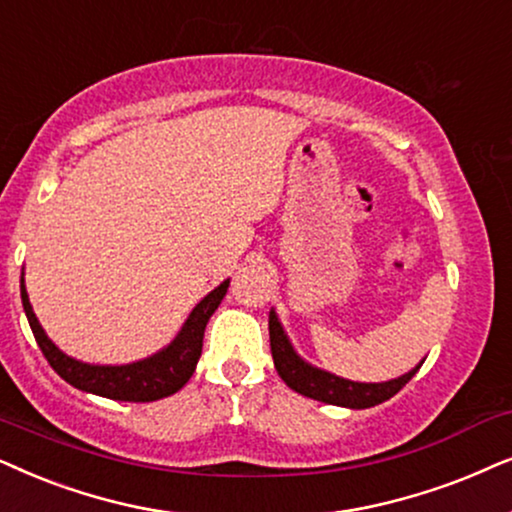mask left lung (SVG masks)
Masks as SVG:
<instances>
[{"mask_svg": "<svg viewBox=\"0 0 512 512\" xmlns=\"http://www.w3.org/2000/svg\"><path fill=\"white\" fill-rule=\"evenodd\" d=\"M269 342L276 370L292 391L302 393L306 398L320 400V403L325 405L351 407V410H365V407H374L384 403L388 398H393V395L398 393L421 367L419 363L412 372H407L398 379L384 381V384H360V381L335 377V374L323 372L318 370V367L304 363V360L292 351L288 337H285L283 327L278 323L274 311L269 313Z\"/></svg>", "mask_w": 512, "mask_h": 512, "instance_id": "left-lung-1", "label": "left lung"}]
</instances>
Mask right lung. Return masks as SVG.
<instances>
[{
	"instance_id": "1",
	"label": "right lung",
	"mask_w": 512,
	"mask_h": 512,
	"mask_svg": "<svg viewBox=\"0 0 512 512\" xmlns=\"http://www.w3.org/2000/svg\"><path fill=\"white\" fill-rule=\"evenodd\" d=\"M227 288L229 281H224L222 285H217L210 295L203 297L201 302L196 304V309L189 313L187 323L182 325L175 342L156 353V356L140 360V363L133 365L114 367L86 365L65 356V353L46 337L37 316H34L23 278H20V299H23L27 323L32 327V335L37 339L39 349H42L44 358L49 360V365L67 381V384L79 388V391L102 395V398L124 400V403H152V400L166 398V395L180 391L194 374L203 349V332H206L208 320L215 313L217 306H220L222 297L227 295Z\"/></svg>"
}]
</instances>
